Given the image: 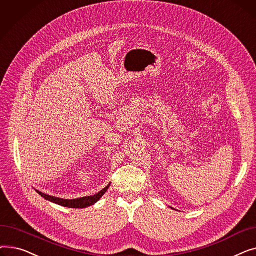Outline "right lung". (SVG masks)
<instances>
[{
	"label": "right lung",
	"mask_w": 256,
	"mask_h": 256,
	"mask_svg": "<svg viewBox=\"0 0 256 256\" xmlns=\"http://www.w3.org/2000/svg\"><path fill=\"white\" fill-rule=\"evenodd\" d=\"M110 186V184H108L106 186H104L102 190H100L98 193L91 195V196H84V197H80V198H76V199H63V198H59L56 196H52V195H48L44 194L42 192H40L38 190H35L40 196H42L44 199L50 201V202H54L56 204L62 206H66V208H87L90 206L92 204H94L98 201L102 196L106 192L108 188Z\"/></svg>",
	"instance_id": "1"
}]
</instances>
